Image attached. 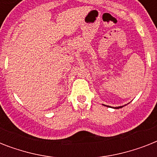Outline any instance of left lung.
Wrapping results in <instances>:
<instances>
[{"label": "left lung", "mask_w": 157, "mask_h": 157, "mask_svg": "<svg viewBox=\"0 0 157 157\" xmlns=\"http://www.w3.org/2000/svg\"><path fill=\"white\" fill-rule=\"evenodd\" d=\"M105 106H107V105H105ZM124 106H125V105H124ZM124 106H120V107H113V108H115V109H119V108H121V107H123ZM107 107H108V106H107ZM110 107V106H109Z\"/></svg>", "instance_id": "obj_1"}]
</instances>
